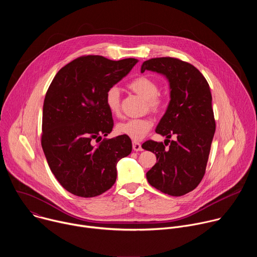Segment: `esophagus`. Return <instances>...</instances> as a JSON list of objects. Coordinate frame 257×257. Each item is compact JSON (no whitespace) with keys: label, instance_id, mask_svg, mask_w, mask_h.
Here are the masks:
<instances>
[{"label":"esophagus","instance_id":"34e87169","mask_svg":"<svg viewBox=\"0 0 257 257\" xmlns=\"http://www.w3.org/2000/svg\"><path fill=\"white\" fill-rule=\"evenodd\" d=\"M132 146H133V151H134V152H141V151H142L141 144H140L139 142L134 141V142H133V144H132Z\"/></svg>","mask_w":257,"mask_h":257}]
</instances>
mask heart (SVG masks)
<instances>
[{
	"mask_svg": "<svg viewBox=\"0 0 257 257\" xmlns=\"http://www.w3.org/2000/svg\"><path fill=\"white\" fill-rule=\"evenodd\" d=\"M128 88L143 97L146 101V108L154 113H161L166 107V98L159 92V83L148 76H139L128 83ZM104 103L108 112L113 116H119L121 112V92L117 86H111L104 94ZM154 125L151 118L144 117L138 119H128L116 125V132L132 140H141Z\"/></svg>",
	"mask_w": 257,
	"mask_h": 257,
	"instance_id": "heart-1",
	"label": "heart"
}]
</instances>
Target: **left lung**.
Masks as SVG:
<instances>
[{"label":"left lung","instance_id":"left-lung-1","mask_svg":"<svg viewBox=\"0 0 257 257\" xmlns=\"http://www.w3.org/2000/svg\"><path fill=\"white\" fill-rule=\"evenodd\" d=\"M146 70L165 75L171 88L167 112L156 129L168 139L165 144L154 140L142 144L158 161L146 178L163 193L182 196L194 190L205 174L215 131L209 85L198 69L177 58L150 59L141 66V73ZM173 135L177 139L170 143Z\"/></svg>","mask_w":257,"mask_h":257}]
</instances>
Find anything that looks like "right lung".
<instances>
[{
	"label": "right lung",
	"mask_w": 257,
	"mask_h": 257,
	"mask_svg": "<svg viewBox=\"0 0 257 257\" xmlns=\"http://www.w3.org/2000/svg\"><path fill=\"white\" fill-rule=\"evenodd\" d=\"M136 63L132 58L79 57L59 70L46 93L42 146L51 171L72 194L94 197L108 190L117 179V163L131 154L127 136L100 140L114 126L105 91ZM94 141L101 142L95 146Z\"/></svg>",
	"instance_id": "obj_1"
}]
</instances>
